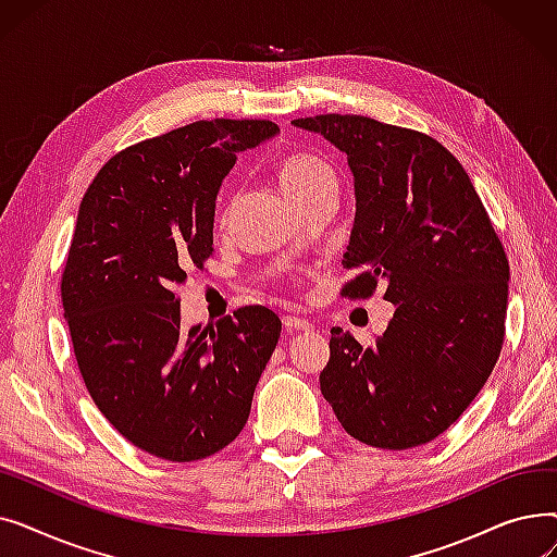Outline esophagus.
Returning a JSON list of instances; mask_svg holds the SVG:
<instances>
[{
	"label": "esophagus",
	"instance_id": "obj_1",
	"mask_svg": "<svg viewBox=\"0 0 557 557\" xmlns=\"http://www.w3.org/2000/svg\"><path fill=\"white\" fill-rule=\"evenodd\" d=\"M282 323L286 330H294V332H311L313 325L309 323V320L300 318V315H284Z\"/></svg>",
	"mask_w": 557,
	"mask_h": 557
}]
</instances>
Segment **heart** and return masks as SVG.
I'll list each match as a JSON object with an SVG mask.
<instances>
[{
  "label": "heart",
  "mask_w": 557,
  "mask_h": 557,
  "mask_svg": "<svg viewBox=\"0 0 557 557\" xmlns=\"http://www.w3.org/2000/svg\"><path fill=\"white\" fill-rule=\"evenodd\" d=\"M277 178L290 202H298L336 181L332 166L315 156L286 158L277 169Z\"/></svg>",
  "instance_id": "b5f03b06"
}]
</instances>
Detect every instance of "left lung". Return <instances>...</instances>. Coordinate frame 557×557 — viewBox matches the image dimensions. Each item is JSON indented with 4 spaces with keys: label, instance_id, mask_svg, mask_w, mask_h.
Instances as JSON below:
<instances>
[{
    "label": "left lung",
    "instance_id": "obj_1",
    "mask_svg": "<svg viewBox=\"0 0 557 557\" xmlns=\"http://www.w3.org/2000/svg\"><path fill=\"white\" fill-rule=\"evenodd\" d=\"M347 156L357 214L343 296L384 286L395 313L363 347L332 330L320 391L343 429L382 449H411L447 431L499 359L510 267L483 202L441 141L361 114L290 122Z\"/></svg>",
    "mask_w": 557,
    "mask_h": 557
}]
</instances>
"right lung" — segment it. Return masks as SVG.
I'll list each match as a JSON object with an SVG mask.
<instances>
[{"label": "right lung", "instance_id": "right-lung-1", "mask_svg": "<svg viewBox=\"0 0 557 557\" xmlns=\"http://www.w3.org/2000/svg\"><path fill=\"white\" fill-rule=\"evenodd\" d=\"M277 133L194 122L116 153L81 200L61 284L74 355L106 420L151 456L208 458L250 416L280 318L257 305L183 330L175 286L214 250L216 196L239 153Z\"/></svg>", "mask_w": 557, "mask_h": 557}]
</instances>
